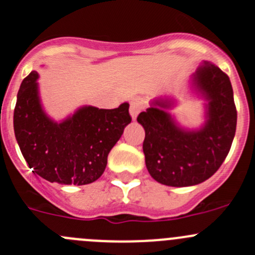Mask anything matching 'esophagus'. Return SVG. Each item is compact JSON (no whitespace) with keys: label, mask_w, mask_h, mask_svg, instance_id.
I'll return each mask as SVG.
<instances>
[{"label":"esophagus","mask_w":255,"mask_h":255,"mask_svg":"<svg viewBox=\"0 0 255 255\" xmlns=\"http://www.w3.org/2000/svg\"><path fill=\"white\" fill-rule=\"evenodd\" d=\"M142 103L139 101H132L130 102V107H129V114L132 117V120L134 121L137 118V116L139 114V112L142 111Z\"/></svg>","instance_id":"obj_1"}]
</instances>
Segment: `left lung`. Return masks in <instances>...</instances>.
<instances>
[{"instance_id":"left-lung-1","label":"left lung","mask_w":255,"mask_h":255,"mask_svg":"<svg viewBox=\"0 0 255 255\" xmlns=\"http://www.w3.org/2000/svg\"><path fill=\"white\" fill-rule=\"evenodd\" d=\"M189 85L205 102L201 127H182L170 113L176 101L168 95L153 99L137 118L146 132L147 170L166 186H192L211 177L229 153L237 129V108L227 74L215 64L203 61L190 77Z\"/></svg>"}]
</instances>
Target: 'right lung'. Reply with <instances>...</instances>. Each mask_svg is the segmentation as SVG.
I'll list each match as a JSON object with an SVG mask.
<instances>
[{
  "label": "right lung",
  "instance_id": "right-lung-1",
  "mask_svg": "<svg viewBox=\"0 0 255 255\" xmlns=\"http://www.w3.org/2000/svg\"><path fill=\"white\" fill-rule=\"evenodd\" d=\"M39 74L31 71L17 93L13 129L21 153L32 172L50 182L87 185L104 172L111 149L132 121L128 108L83 106L56 122L42 107Z\"/></svg>",
  "mask_w": 255,
  "mask_h": 255
}]
</instances>
